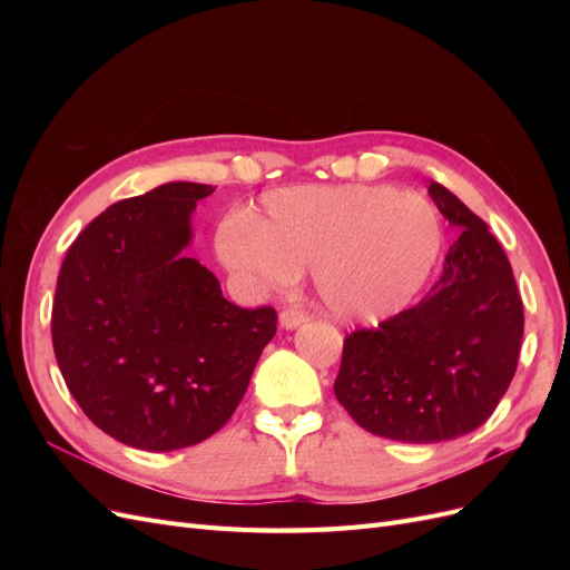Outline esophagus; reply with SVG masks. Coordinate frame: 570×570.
Instances as JSON below:
<instances>
[{"label":"esophagus","instance_id":"1","mask_svg":"<svg viewBox=\"0 0 570 570\" xmlns=\"http://www.w3.org/2000/svg\"><path fill=\"white\" fill-rule=\"evenodd\" d=\"M306 321V314L302 312V308H283L281 312V325L285 327V331H292V327H297Z\"/></svg>","mask_w":570,"mask_h":570}]
</instances>
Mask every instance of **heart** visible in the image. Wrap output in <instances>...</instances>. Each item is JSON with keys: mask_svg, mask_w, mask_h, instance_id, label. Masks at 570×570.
I'll return each instance as SVG.
<instances>
[{"mask_svg": "<svg viewBox=\"0 0 570 570\" xmlns=\"http://www.w3.org/2000/svg\"><path fill=\"white\" fill-rule=\"evenodd\" d=\"M216 247L223 264L262 289L287 287L312 266L327 314L381 321L425 285L442 220L428 199L390 185H299L271 193L262 218L228 216Z\"/></svg>", "mask_w": 570, "mask_h": 570, "instance_id": "b5f03b06", "label": "heart"}]
</instances>
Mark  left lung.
I'll return each instance as SVG.
<instances>
[{
	"label": "left lung",
	"instance_id": "obj_1",
	"mask_svg": "<svg viewBox=\"0 0 570 570\" xmlns=\"http://www.w3.org/2000/svg\"><path fill=\"white\" fill-rule=\"evenodd\" d=\"M428 195L461 235L435 287L406 312L344 337L335 396L373 435L442 442L485 423L519 366L523 302L509 258L440 183Z\"/></svg>",
	"mask_w": 570,
	"mask_h": 570
}]
</instances>
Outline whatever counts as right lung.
<instances>
[{
	"label": "right lung",
	"instance_id": "obj_1",
	"mask_svg": "<svg viewBox=\"0 0 570 570\" xmlns=\"http://www.w3.org/2000/svg\"><path fill=\"white\" fill-rule=\"evenodd\" d=\"M212 193L166 183L111 204L59 271L51 342L66 387L135 450H183L226 425L278 327L275 308L235 306L185 254L195 206Z\"/></svg>",
	"mask_w": 570,
	"mask_h": 570
}]
</instances>
